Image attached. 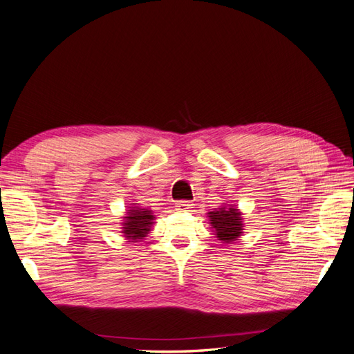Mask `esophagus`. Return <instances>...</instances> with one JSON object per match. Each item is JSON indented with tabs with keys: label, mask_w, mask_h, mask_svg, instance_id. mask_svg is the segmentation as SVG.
Masks as SVG:
<instances>
[{
	"label": "esophagus",
	"mask_w": 354,
	"mask_h": 354,
	"mask_svg": "<svg viewBox=\"0 0 354 354\" xmlns=\"http://www.w3.org/2000/svg\"><path fill=\"white\" fill-rule=\"evenodd\" d=\"M176 207L180 211H189L190 208H194V203H192L190 201H178V202H176Z\"/></svg>",
	"instance_id": "1"
}]
</instances>
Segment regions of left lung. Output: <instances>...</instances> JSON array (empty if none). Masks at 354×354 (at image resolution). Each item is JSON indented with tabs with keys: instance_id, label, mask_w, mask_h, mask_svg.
I'll use <instances>...</instances> for the list:
<instances>
[{
	"instance_id": "1",
	"label": "left lung",
	"mask_w": 354,
	"mask_h": 354,
	"mask_svg": "<svg viewBox=\"0 0 354 354\" xmlns=\"http://www.w3.org/2000/svg\"><path fill=\"white\" fill-rule=\"evenodd\" d=\"M212 229L216 230L218 241L233 242L242 233L241 212L236 208L223 207L217 211L208 212Z\"/></svg>"
}]
</instances>
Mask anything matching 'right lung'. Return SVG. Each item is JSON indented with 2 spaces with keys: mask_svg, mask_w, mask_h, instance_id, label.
<instances>
[{
  "mask_svg": "<svg viewBox=\"0 0 354 354\" xmlns=\"http://www.w3.org/2000/svg\"><path fill=\"white\" fill-rule=\"evenodd\" d=\"M127 221L124 223V233L128 239H143L146 234L151 230L152 220L155 218L152 212L149 209L142 208H131L128 212V217H125Z\"/></svg>",
  "mask_w": 354,
  "mask_h": 354,
  "instance_id": "right-lung-1",
  "label": "right lung"
}]
</instances>
